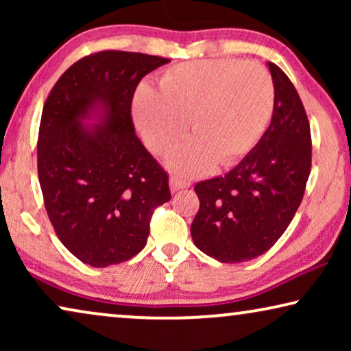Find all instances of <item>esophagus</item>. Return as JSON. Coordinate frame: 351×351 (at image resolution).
<instances>
[{
	"mask_svg": "<svg viewBox=\"0 0 351 351\" xmlns=\"http://www.w3.org/2000/svg\"><path fill=\"white\" fill-rule=\"evenodd\" d=\"M186 186H190L189 182L182 180V179H179V177H171L169 179V189L172 193H176V191H179V190H184V189H186Z\"/></svg>",
	"mask_w": 351,
	"mask_h": 351,
	"instance_id": "esophagus-1",
	"label": "esophagus"
}]
</instances>
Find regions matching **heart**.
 Instances as JSON below:
<instances>
[{"instance_id":"obj_1","label":"heart","mask_w":351,"mask_h":351,"mask_svg":"<svg viewBox=\"0 0 351 351\" xmlns=\"http://www.w3.org/2000/svg\"><path fill=\"white\" fill-rule=\"evenodd\" d=\"M275 110V86L256 62L210 59L165 70L156 93L141 86L132 118L145 145L162 153L184 137L191 141L166 158L180 176H199L210 166H232L261 142Z\"/></svg>"}]
</instances>
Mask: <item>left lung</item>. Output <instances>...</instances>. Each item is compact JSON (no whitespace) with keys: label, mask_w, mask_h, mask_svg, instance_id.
<instances>
[{"label":"left lung","mask_w":351,"mask_h":351,"mask_svg":"<svg viewBox=\"0 0 351 351\" xmlns=\"http://www.w3.org/2000/svg\"><path fill=\"white\" fill-rule=\"evenodd\" d=\"M275 110L261 142L223 177L195 186L199 210L190 232L195 246L222 263L265 254L289 227L311 167L305 108L280 66L267 62Z\"/></svg>","instance_id":"8db88e82"}]
</instances>
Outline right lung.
I'll return each instance as SVG.
<instances>
[{
    "mask_svg": "<svg viewBox=\"0 0 351 351\" xmlns=\"http://www.w3.org/2000/svg\"><path fill=\"white\" fill-rule=\"evenodd\" d=\"M167 59L102 51L60 76L41 114L38 176L64 246L95 268L145 247L150 217L171 199L167 174L136 136L131 102L143 76Z\"/></svg>",
    "mask_w": 351,
    "mask_h": 351,
    "instance_id": "add662e5",
    "label": "right lung"
}]
</instances>
